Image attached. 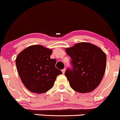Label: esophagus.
Segmentation results:
<instances>
[{"label": "esophagus", "mask_w": 120, "mask_h": 120, "mask_svg": "<svg viewBox=\"0 0 120 120\" xmlns=\"http://www.w3.org/2000/svg\"><path fill=\"white\" fill-rule=\"evenodd\" d=\"M65 71H66L65 68L63 69L62 70V72H63V74H64L65 73Z\"/></svg>", "instance_id": "34e87169"}]
</instances>
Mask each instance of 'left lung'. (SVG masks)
<instances>
[{
	"instance_id": "left-lung-1",
	"label": "left lung",
	"mask_w": 120,
	"mask_h": 120,
	"mask_svg": "<svg viewBox=\"0 0 120 120\" xmlns=\"http://www.w3.org/2000/svg\"><path fill=\"white\" fill-rule=\"evenodd\" d=\"M71 57L73 69L65 75L71 89L79 93L93 91L99 85L105 71L107 57L99 47L87 42H80L66 48Z\"/></svg>"
}]
</instances>
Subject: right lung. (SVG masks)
<instances>
[{
	"label": "right lung",
	"instance_id": "right-lung-1",
	"mask_svg": "<svg viewBox=\"0 0 120 120\" xmlns=\"http://www.w3.org/2000/svg\"><path fill=\"white\" fill-rule=\"evenodd\" d=\"M52 51L42 45H32L18 55L16 65L25 87L34 93H46L53 86L62 71L55 67L56 60L50 58Z\"/></svg>",
	"mask_w": 120,
	"mask_h": 120
}]
</instances>
